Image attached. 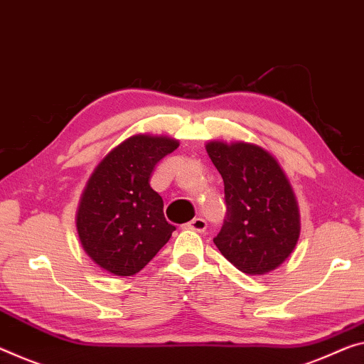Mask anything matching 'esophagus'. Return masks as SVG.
Returning <instances> with one entry per match:
<instances>
[{"instance_id":"1","label":"esophagus","mask_w":364,"mask_h":364,"mask_svg":"<svg viewBox=\"0 0 364 364\" xmlns=\"http://www.w3.org/2000/svg\"><path fill=\"white\" fill-rule=\"evenodd\" d=\"M187 228L192 229V231H198V232H203L206 229V221L203 218H193L192 221L187 223Z\"/></svg>"}]
</instances>
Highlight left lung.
I'll return each instance as SVG.
<instances>
[{
  "label": "left lung",
  "instance_id": "obj_1",
  "mask_svg": "<svg viewBox=\"0 0 364 364\" xmlns=\"http://www.w3.org/2000/svg\"><path fill=\"white\" fill-rule=\"evenodd\" d=\"M206 151L225 182L226 216L216 247L247 275L275 270L299 237L298 203L287 176L255 144L210 141Z\"/></svg>",
  "mask_w": 364,
  "mask_h": 364
}]
</instances>
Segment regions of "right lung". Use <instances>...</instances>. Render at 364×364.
<instances>
[{
	"label": "right lung",
	"mask_w": 364,
	"mask_h": 364,
	"mask_svg": "<svg viewBox=\"0 0 364 364\" xmlns=\"http://www.w3.org/2000/svg\"><path fill=\"white\" fill-rule=\"evenodd\" d=\"M177 139L135 135L112 149L82 193L76 228L86 254L117 277H132L159 252L176 226L149 186L154 167L177 149Z\"/></svg>",
	"instance_id": "obj_1"
}]
</instances>
